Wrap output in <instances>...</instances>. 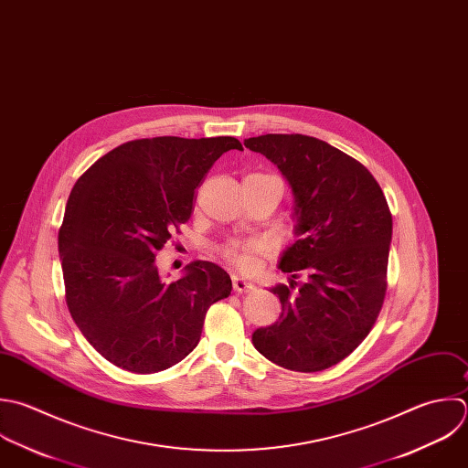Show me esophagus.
I'll return each instance as SVG.
<instances>
[{
	"label": "esophagus",
	"instance_id": "esophagus-1",
	"mask_svg": "<svg viewBox=\"0 0 468 468\" xmlns=\"http://www.w3.org/2000/svg\"><path fill=\"white\" fill-rule=\"evenodd\" d=\"M233 290H235L237 293H246V292H251V290H253V284L248 282V281H244V279H240V277H237V275H233Z\"/></svg>",
	"mask_w": 468,
	"mask_h": 468
}]
</instances>
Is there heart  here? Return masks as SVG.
I'll return each mask as SVG.
<instances>
[{"instance_id": "1", "label": "heart", "mask_w": 468, "mask_h": 468, "mask_svg": "<svg viewBox=\"0 0 468 468\" xmlns=\"http://www.w3.org/2000/svg\"><path fill=\"white\" fill-rule=\"evenodd\" d=\"M268 253V244L259 239L233 240L222 248L226 262L244 275H251L261 268L262 257Z\"/></svg>"}]
</instances>
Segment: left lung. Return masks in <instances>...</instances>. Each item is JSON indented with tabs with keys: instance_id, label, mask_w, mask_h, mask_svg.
<instances>
[{
	"instance_id": "obj_1",
	"label": "left lung",
	"mask_w": 468,
	"mask_h": 468,
	"mask_svg": "<svg viewBox=\"0 0 468 468\" xmlns=\"http://www.w3.org/2000/svg\"><path fill=\"white\" fill-rule=\"evenodd\" d=\"M244 145L271 160L295 195V233L279 268L290 286L271 292L282 314L253 332L255 348L293 372H321L370 334L387 295L392 213L374 175L306 134H262ZM303 276L304 283H297Z\"/></svg>"
}]
</instances>
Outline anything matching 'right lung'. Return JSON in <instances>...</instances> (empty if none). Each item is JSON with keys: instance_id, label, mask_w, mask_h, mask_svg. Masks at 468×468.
Here are the masks:
<instances>
[{"instance_id": "1", "label": "right lung", "mask_w": 468, "mask_h": 468, "mask_svg": "<svg viewBox=\"0 0 468 468\" xmlns=\"http://www.w3.org/2000/svg\"><path fill=\"white\" fill-rule=\"evenodd\" d=\"M233 136H156L125 142L74 184L58 233L65 301L83 337L109 363L154 374L180 363L200 341L211 304L231 279L195 261L162 281L156 253L193 213L197 187Z\"/></svg>"}]
</instances>
